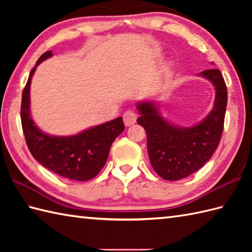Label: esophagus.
I'll use <instances>...</instances> for the list:
<instances>
[{"mask_svg":"<svg viewBox=\"0 0 252 252\" xmlns=\"http://www.w3.org/2000/svg\"><path fill=\"white\" fill-rule=\"evenodd\" d=\"M137 119V114L134 110H126L125 114H123V121H125V125L126 126L134 125Z\"/></svg>","mask_w":252,"mask_h":252,"instance_id":"1","label":"esophagus"}]
</instances>
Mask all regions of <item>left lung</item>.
Segmentation results:
<instances>
[{"label":"left lung","mask_w":252,"mask_h":252,"mask_svg":"<svg viewBox=\"0 0 252 252\" xmlns=\"http://www.w3.org/2000/svg\"><path fill=\"white\" fill-rule=\"evenodd\" d=\"M216 87L215 107L197 126L179 127L160 116L152 101L137 104V123L147 135V151L154 170L168 181H178L199 170L220 143L227 105V88L219 69L200 73Z\"/></svg>","instance_id":"left-lung-1"}]
</instances>
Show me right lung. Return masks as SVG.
Segmentation results:
<instances>
[{
	"mask_svg": "<svg viewBox=\"0 0 252 252\" xmlns=\"http://www.w3.org/2000/svg\"><path fill=\"white\" fill-rule=\"evenodd\" d=\"M51 56V51L41 55L23 91L20 118L27 146L37 162L54 173L73 181H89L103 169L111 144L125 130V123L119 117L71 136L42 132L30 116V83L37 65Z\"/></svg>",
	"mask_w": 252,
	"mask_h": 252,
	"instance_id": "add662e5",
	"label": "right lung"
}]
</instances>
